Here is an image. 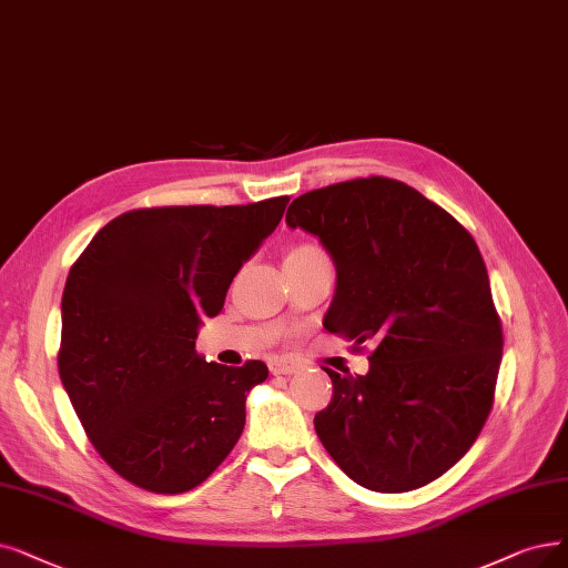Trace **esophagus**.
<instances>
[{"label": "esophagus", "instance_id": "34e87169", "mask_svg": "<svg viewBox=\"0 0 568 568\" xmlns=\"http://www.w3.org/2000/svg\"><path fill=\"white\" fill-rule=\"evenodd\" d=\"M270 373L272 375H293L296 373V363H291L286 358H275V361H270Z\"/></svg>", "mask_w": 568, "mask_h": 568}]
</instances>
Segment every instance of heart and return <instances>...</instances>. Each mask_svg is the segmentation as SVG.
Listing matches in <instances>:
<instances>
[{
    "mask_svg": "<svg viewBox=\"0 0 568 568\" xmlns=\"http://www.w3.org/2000/svg\"><path fill=\"white\" fill-rule=\"evenodd\" d=\"M316 254H322L320 252V248H314V246H296V248H293V252L288 254V256H316Z\"/></svg>",
    "mask_w": 568,
    "mask_h": 568,
    "instance_id": "obj_1",
    "label": "heart"
}]
</instances>
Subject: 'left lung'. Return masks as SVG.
I'll return each mask as SVG.
<instances>
[{
    "label": "left lung",
    "mask_w": 568,
    "mask_h": 568,
    "mask_svg": "<svg viewBox=\"0 0 568 568\" xmlns=\"http://www.w3.org/2000/svg\"><path fill=\"white\" fill-rule=\"evenodd\" d=\"M288 229L333 258L324 328L371 343L366 375L333 379L314 428L335 464L371 491H410L455 466L483 430L504 354L475 240L436 202L371 176L296 197Z\"/></svg>",
    "instance_id": "obj_1"
}]
</instances>
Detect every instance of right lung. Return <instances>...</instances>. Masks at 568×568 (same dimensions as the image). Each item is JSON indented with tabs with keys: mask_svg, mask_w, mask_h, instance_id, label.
Masks as SVG:
<instances>
[{
	"mask_svg": "<svg viewBox=\"0 0 568 568\" xmlns=\"http://www.w3.org/2000/svg\"><path fill=\"white\" fill-rule=\"evenodd\" d=\"M286 202L128 212L72 265L60 379L90 443L128 483L189 491L240 440L246 394L265 382L267 366H221L195 352V337Z\"/></svg>",
	"mask_w": 568,
	"mask_h": 568,
	"instance_id": "obj_1",
	"label": "right lung"
}]
</instances>
